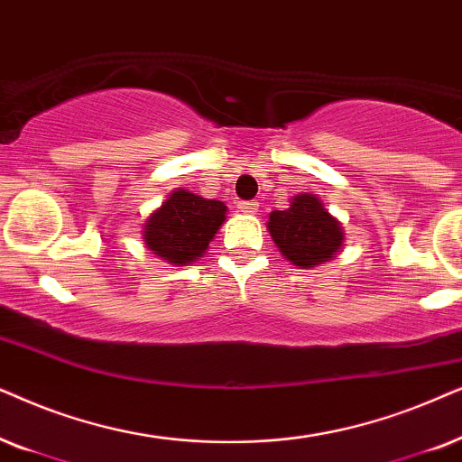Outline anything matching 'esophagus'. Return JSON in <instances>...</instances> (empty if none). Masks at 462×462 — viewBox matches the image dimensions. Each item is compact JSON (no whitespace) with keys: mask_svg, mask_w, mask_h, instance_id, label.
I'll use <instances>...</instances> for the list:
<instances>
[{"mask_svg":"<svg viewBox=\"0 0 462 462\" xmlns=\"http://www.w3.org/2000/svg\"><path fill=\"white\" fill-rule=\"evenodd\" d=\"M238 208H241L243 213H257V208H260V202L241 200V202H238Z\"/></svg>","mask_w":462,"mask_h":462,"instance_id":"34e87169","label":"esophagus"}]
</instances>
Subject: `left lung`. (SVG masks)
Instances as JSON below:
<instances>
[{
  "label": "left lung",
  "instance_id": "8db88e82",
  "mask_svg": "<svg viewBox=\"0 0 462 462\" xmlns=\"http://www.w3.org/2000/svg\"><path fill=\"white\" fill-rule=\"evenodd\" d=\"M268 230L281 254L295 266H317L342 247L340 224L312 194L295 196L287 211L270 213Z\"/></svg>",
  "mask_w": 462,
  "mask_h": 462
}]
</instances>
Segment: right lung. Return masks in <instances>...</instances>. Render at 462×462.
Listing matches in <instances>:
<instances>
[{"instance_id":"right-lung-1","label":"right lung","mask_w":462,"mask_h":462,"mask_svg":"<svg viewBox=\"0 0 462 462\" xmlns=\"http://www.w3.org/2000/svg\"><path fill=\"white\" fill-rule=\"evenodd\" d=\"M224 219V202L200 199L181 189L171 194L169 200L147 219L143 238L153 254L183 266L205 254Z\"/></svg>"}]
</instances>
